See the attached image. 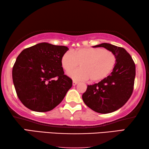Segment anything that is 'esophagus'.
Wrapping results in <instances>:
<instances>
[{"label":"esophagus","mask_w":149,"mask_h":149,"mask_svg":"<svg viewBox=\"0 0 149 149\" xmlns=\"http://www.w3.org/2000/svg\"><path fill=\"white\" fill-rule=\"evenodd\" d=\"M77 84H78V82L77 81H73V82H72V85L73 86H75V85H77Z\"/></svg>","instance_id":"obj_1"}]
</instances>
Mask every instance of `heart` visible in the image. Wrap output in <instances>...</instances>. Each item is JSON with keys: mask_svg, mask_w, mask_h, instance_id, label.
Wrapping results in <instances>:
<instances>
[{"mask_svg": "<svg viewBox=\"0 0 149 149\" xmlns=\"http://www.w3.org/2000/svg\"><path fill=\"white\" fill-rule=\"evenodd\" d=\"M117 58L112 51L101 48H81L66 52L61 58V65L65 71L79 65L80 68L68 73V76L77 81H100L113 72Z\"/></svg>", "mask_w": 149, "mask_h": 149, "instance_id": "obj_1", "label": "heart"}]
</instances>
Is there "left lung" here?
I'll list each match as a JSON object with an SVG mask.
<instances>
[{
  "label": "left lung",
  "instance_id": "left-lung-1",
  "mask_svg": "<svg viewBox=\"0 0 149 149\" xmlns=\"http://www.w3.org/2000/svg\"><path fill=\"white\" fill-rule=\"evenodd\" d=\"M103 47L112 51L117 63L109 75L98 84L88 85L82 95L84 102L94 111L109 113L122 107L133 93L135 64L130 54L124 48L108 43L93 46Z\"/></svg>",
  "mask_w": 149,
  "mask_h": 149
}]
</instances>
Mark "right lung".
I'll return each instance as SVG.
<instances>
[{"instance_id":"obj_1","label":"right lung","mask_w":149,"mask_h":149,"mask_svg":"<svg viewBox=\"0 0 149 149\" xmlns=\"http://www.w3.org/2000/svg\"><path fill=\"white\" fill-rule=\"evenodd\" d=\"M69 48L42 42L26 48L16 58L13 80L22 104L37 112L52 110L72 86L64 75L61 58Z\"/></svg>"}]
</instances>
